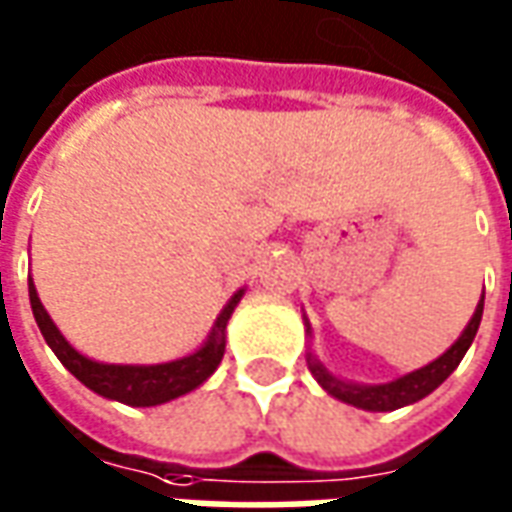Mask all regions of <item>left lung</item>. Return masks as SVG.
I'll return each mask as SVG.
<instances>
[{
    "mask_svg": "<svg viewBox=\"0 0 512 512\" xmlns=\"http://www.w3.org/2000/svg\"><path fill=\"white\" fill-rule=\"evenodd\" d=\"M482 308H485V294L476 302V311L471 316V322L465 325V330L460 333V339L448 347L443 356H437L434 361H429L426 367L420 370H412V373L401 375L395 381H387V384H356V381H344L339 375H333L314 356L308 353V370L316 378V384L328 392L330 398L336 401L350 403L356 409H364V412H395L401 406H409V403L423 401L426 395H431L434 389L440 387L446 381L448 375L454 373L460 367L462 356L468 353V347L474 342L476 330H479V322H482ZM305 333L311 336V322L305 316Z\"/></svg>",
    "mask_w": 512,
    "mask_h": 512,
    "instance_id": "1",
    "label": "left lung"
}]
</instances>
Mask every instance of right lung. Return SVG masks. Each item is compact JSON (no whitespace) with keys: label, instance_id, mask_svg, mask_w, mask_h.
I'll return each mask as SVG.
<instances>
[{"label":"right lung","instance_id":"1","mask_svg":"<svg viewBox=\"0 0 512 512\" xmlns=\"http://www.w3.org/2000/svg\"><path fill=\"white\" fill-rule=\"evenodd\" d=\"M27 285H30V308L36 316L38 330H41L44 342L50 344L52 353L58 356V361L81 381L83 387H89L109 401L125 403V406H159V403L182 398L187 392L201 387L218 370V364L224 358L227 322L243 297V288L232 294V300L224 305V311L215 319L210 336L190 356L162 361V364H106V361L83 356L66 342L64 333L58 330V325L47 314V308L38 300L33 277L27 280Z\"/></svg>","mask_w":512,"mask_h":512}]
</instances>
